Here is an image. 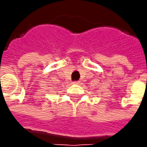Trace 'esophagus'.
<instances>
[{"label": "esophagus", "mask_w": 147, "mask_h": 147, "mask_svg": "<svg viewBox=\"0 0 147 147\" xmlns=\"http://www.w3.org/2000/svg\"><path fill=\"white\" fill-rule=\"evenodd\" d=\"M72 83H73V84H79V83H80V81H74V82H72Z\"/></svg>", "instance_id": "obj_1"}]
</instances>
